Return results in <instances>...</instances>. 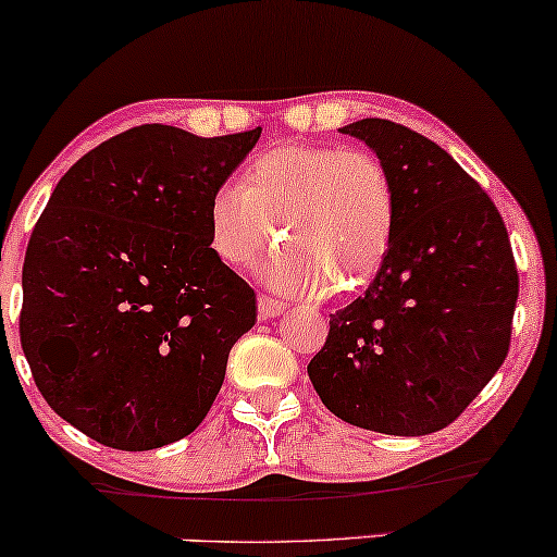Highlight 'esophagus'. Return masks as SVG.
<instances>
[{
	"label": "esophagus",
	"mask_w": 557,
	"mask_h": 557,
	"mask_svg": "<svg viewBox=\"0 0 557 557\" xmlns=\"http://www.w3.org/2000/svg\"><path fill=\"white\" fill-rule=\"evenodd\" d=\"M287 304H283V300L272 298V296H259V317L261 319H274L280 314H285Z\"/></svg>",
	"instance_id": "esophagus-1"
}]
</instances>
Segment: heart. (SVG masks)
<instances>
[{
	"instance_id": "heart-1",
	"label": "heart",
	"mask_w": 557,
	"mask_h": 557,
	"mask_svg": "<svg viewBox=\"0 0 557 557\" xmlns=\"http://www.w3.org/2000/svg\"><path fill=\"white\" fill-rule=\"evenodd\" d=\"M395 185L363 149L283 144L246 164L240 185L209 201V246L227 267L253 264L274 238L285 243L259 264V277L293 296L359 290L380 272L395 235Z\"/></svg>"
}]
</instances>
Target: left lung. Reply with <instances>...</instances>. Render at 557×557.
Wrapping results in <instances>:
<instances>
[{
  "instance_id": "1",
  "label": "left lung",
  "mask_w": 557,
  "mask_h": 557,
  "mask_svg": "<svg viewBox=\"0 0 557 557\" xmlns=\"http://www.w3.org/2000/svg\"><path fill=\"white\" fill-rule=\"evenodd\" d=\"M363 140L395 185V235L374 283L330 314L309 376L337 419L382 434L445 430L508 356L519 272L492 198L411 127L367 117Z\"/></svg>"
}]
</instances>
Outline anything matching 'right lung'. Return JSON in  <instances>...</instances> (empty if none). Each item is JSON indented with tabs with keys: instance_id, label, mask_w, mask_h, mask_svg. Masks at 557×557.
Masks as SVG:
<instances>
[{
	"instance_id": "obj_1",
	"label": "right lung",
	"mask_w": 557,
	"mask_h": 557,
	"mask_svg": "<svg viewBox=\"0 0 557 557\" xmlns=\"http://www.w3.org/2000/svg\"><path fill=\"white\" fill-rule=\"evenodd\" d=\"M259 136L131 127L81 157L38 216L23 354L44 400L96 443L154 450L212 408L257 293L209 246V201Z\"/></svg>"
}]
</instances>
